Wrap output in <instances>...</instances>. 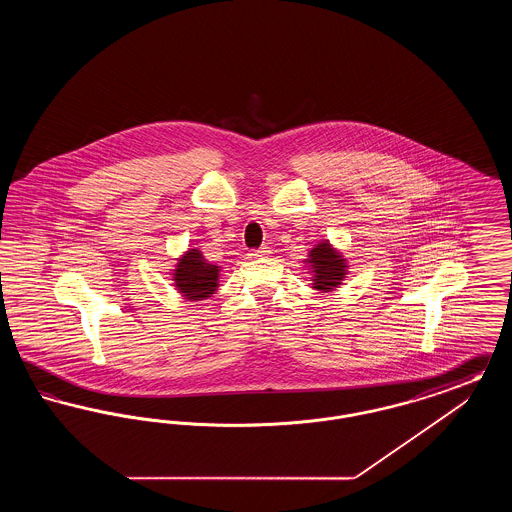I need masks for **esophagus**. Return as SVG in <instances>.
Wrapping results in <instances>:
<instances>
[{"label": "esophagus", "mask_w": 512, "mask_h": 512, "mask_svg": "<svg viewBox=\"0 0 512 512\" xmlns=\"http://www.w3.org/2000/svg\"><path fill=\"white\" fill-rule=\"evenodd\" d=\"M268 253H270V249H268V247H261V249L251 251V253H249V257H251V259H267Z\"/></svg>", "instance_id": "obj_1"}]
</instances>
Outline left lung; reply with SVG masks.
Wrapping results in <instances>:
<instances>
[{"label":"left lung","mask_w":512,"mask_h":512,"mask_svg":"<svg viewBox=\"0 0 512 512\" xmlns=\"http://www.w3.org/2000/svg\"><path fill=\"white\" fill-rule=\"evenodd\" d=\"M305 265L311 274V288L318 293L336 292L349 274L347 259L330 240L318 242L309 251Z\"/></svg>","instance_id":"left-lung-1"}]
</instances>
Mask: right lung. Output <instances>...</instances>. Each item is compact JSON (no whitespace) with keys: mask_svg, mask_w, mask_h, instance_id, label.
Instances as JSON below:
<instances>
[{"mask_svg":"<svg viewBox=\"0 0 512 512\" xmlns=\"http://www.w3.org/2000/svg\"><path fill=\"white\" fill-rule=\"evenodd\" d=\"M220 267L211 265L199 249H188L171 270L174 290L186 301H203L219 290Z\"/></svg>","mask_w":512,"mask_h":512,"instance_id":"right-lung-1","label":"right lung"}]
</instances>
